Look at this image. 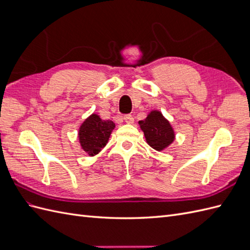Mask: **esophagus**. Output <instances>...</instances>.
<instances>
[{
	"label": "esophagus",
	"mask_w": 250,
	"mask_h": 250,
	"mask_svg": "<svg viewBox=\"0 0 250 250\" xmlns=\"http://www.w3.org/2000/svg\"><path fill=\"white\" fill-rule=\"evenodd\" d=\"M124 120H125V122L127 124H132L134 122V119H133V117L131 115H125L124 116Z\"/></svg>",
	"instance_id": "esophagus-1"
}]
</instances>
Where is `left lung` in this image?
I'll use <instances>...</instances> for the list:
<instances>
[{
  "instance_id": "obj_1",
  "label": "left lung",
  "mask_w": 250,
  "mask_h": 250,
  "mask_svg": "<svg viewBox=\"0 0 250 250\" xmlns=\"http://www.w3.org/2000/svg\"><path fill=\"white\" fill-rule=\"evenodd\" d=\"M139 124L148 145L157 151L167 148L175 139L171 124L161 111L152 110L145 120L139 121Z\"/></svg>"
}]
</instances>
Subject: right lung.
I'll use <instances>...</instances> for the list:
<instances>
[{
  "mask_svg": "<svg viewBox=\"0 0 250 250\" xmlns=\"http://www.w3.org/2000/svg\"><path fill=\"white\" fill-rule=\"evenodd\" d=\"M115 128V123L110 120H102L93 113L79 128V142L82 149L89 156L98 154L106 145L110 133Z\"/></svg>",
  "mask_w": 250,
  "mask_h": 250,
  "instance_id": "1",
  "label": "right lung"
}]
</instances>
